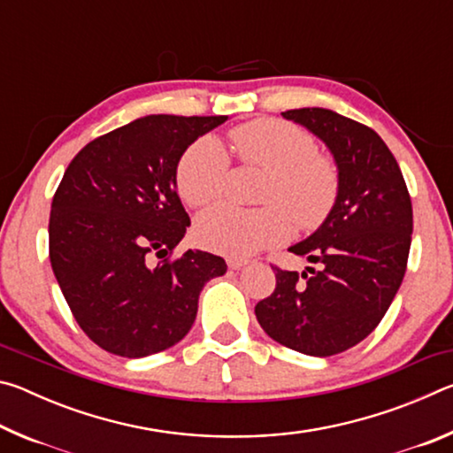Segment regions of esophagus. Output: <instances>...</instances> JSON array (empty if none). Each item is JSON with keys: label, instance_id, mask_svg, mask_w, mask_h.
<instances>
[{"label": "esophagus", "instance_id": "1", "mask_svg": "<svg viewBox=\"0 0 453 453\" xmlns=\"http://www.w3.org/2000/svg\"><path fill=\"white\" fill-rule=\"evenodd\" d=\"M243 265H248V259H237V257H229L227 259L229 270H242Z\"/></svg>", "mask_w": 453, "mask_h": 453}]
</instances>
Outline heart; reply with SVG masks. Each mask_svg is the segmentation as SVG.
Wrapping results in <instances>:
<instances>
[{
	"label": "heart",
	"instance_id": "1",
	"mask_svg": "<svg viewBox=\"0 0 453 453\" xmlns=\"http://www.w3.org/2000/svg\"><path fill=\"white\" fill-rule=\"evenodd\" d=\"M232 143L243 164L267 170L262 186L265 208L242 210L219 205L196 221L197 242L211 251L248 257L286 242L291 219L300 229H316L332 213L340 175L332 159L318 153L303 127L281 119H254L232 129ZM229 157L211 135L199 137L175 170V186L191 208H205L224 197Z\"/></svg>",
	"mask_w": 453,
	"mask_h": 453
}]
</instances>
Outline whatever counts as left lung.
<instances>
[{
  "label": "left lung",
  "instance_id": "obj_1",
  "mask_svg": "<svg viewBox=\"0 0 453 453\" xmlns=\"http://www.w3.org/2000/svg\"><path fill=\"white\" fill-rule=\"evenodd\" d=\"M332 151L340 191L329 218L289 251L319 270H275L256 305L264 332L305 356L342 354L370 335L392 305L408 265L411 199L394 153L372 127L324 107L281 113Z\"/></svg>",
  "mask_w": 453,
  "mask_h": 453
}]
</instances>
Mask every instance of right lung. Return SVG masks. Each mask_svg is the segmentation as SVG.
<instances>
[{
	"label": "right lung",
	"mask_w": 453,
	"mask_h": 453,
	"mask_svg": "<svg viewBox=\"0 0 453 453\" xmlns=\"http://www.w3.org/2000/svg\"><path fill=\"white\" fill-rule=\"evenodd\" d=\"M227 116H145L89 142L67 165L50 213V262L75 321L99 348L145 357L196 321L199 291L227 265L188 250L175 170ZM156 255L159 263H153Z\"/></svg>",
	"instance_id": "right-lung-1"
}]
</instances>
